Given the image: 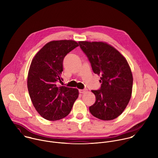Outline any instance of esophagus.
Returning <instances> with one entry per match:
<instances>
[{
	"label": "esophagus",
	"instance_id": "1",
	"mask_svg": "<svg viewBox=\"0 0 158 158\" xmlns=\"http://www.w3.org/2000/svg\"><path fill=\"white\" fill-rule=\"evenodd\" d=\"M79 91L80 93L83 94V93H85L87 91V89H79Z\"/></svg>",
	"mask_w": 158,
	"mask_h": 158
}]
</instances>
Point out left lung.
Listing matches in <instances>:
<instances>
[{
	"label": "left lung",
	"mask_w": 158,
	"mask_h": 158,
	"mask_svg": "<svg viewBox=\"0 0 158 158\" xmlns=\"http://www.w3.org/2000/svg\"><path fill=\"white\" fill-rule=\"evenodd\" d=\"M79 44L102 83L99 89L91 91L96 102L89 111L101 120L114 119L123 113L131 97L133 78L127 61L106 42L79 41Z\"/></svg>",
	"instance_id": "obj_1"
}]
</instances>
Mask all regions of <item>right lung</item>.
Instances as JSON below:
<instances>
[{"mask_svg": "<svg viewBox=\"0 0 158 158\" xmlns=\"http://www.w3.org/2000/svg\"><path fill=\"white\" fill-rule=\"evenodd\" d=\"M79 46L72 40L48 42L33 58L27 77V88L38 113L49 121L61 119L68 115L79 96L76 88L59 86L65 56Z\"/></svg>", "mask_w": 158, "mask_h": 158, "instance_id": "right-lung-1", "label": "right lung"}]
</instances>
